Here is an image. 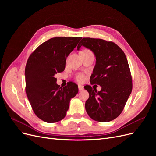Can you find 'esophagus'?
Wrapping results in <instances>:
<instances>
[{"mask_svg": "<svg viewBox=\"0 0 156 156\" xmlns=\"http://www.w3.org/2000/svg\"><path fill=\"white\" fill-rule=\"evenodd\" d=\"M78 88L79 90H82L84 88V87L83 85H80V84H79L78 85Z\"/></svg>", "mask_w": 156, "mask_h": 156, "instance_id": "obj_1", "label": "esophagus"}]
</instances>
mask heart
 <instances>
[{"label": "heart", "instance_id": "heart-1", "mask_svg": "<svg viewBox=\"0 0 156 156\" xmlns=\"http://www.w3.org/2000/svg\"><path fill=\"white\" fill-rule=\"evenodd\" d=\"M75 79L79 82H82L84 80V75L83 73H79L75 75Z\"/></svg>", "mask_w": 156, "mask_h": 156}]
</instances>
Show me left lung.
I'll use <instances>...</instances> for the list:
<instances>
[{"label": "left lung", "instance_id": "obj_1", "mask_svg": "<svg viewBox=\"0 0 156 156\" xmlns=\"http://www.w3.org/2000/svg\"><path fill=\"white\" fill-rule=\"evenodd\" d=\"M90 49L96 56V63L91 75V84L101 87V91L90 85L84 87L89 93L85 103L88 116L100 122L115 119L123 111L132 91V77L125 53L112 41L83 37L81 46Z\"/></svg>", "mask_w": 156, "mask_h": 156}]
</instances>
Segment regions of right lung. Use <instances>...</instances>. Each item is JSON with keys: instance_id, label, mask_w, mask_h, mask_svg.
<instances>
[{"instance_id": "obj_1", "label": "right lung", "mask_w": 156, "mask_h": 156, "mask_svg": "<svg viewBox=\"0 0 156 156\" xmlns=\"http://www.w3.org/2000/svg\"><path fill=\"white\" fill-rule=\"evenodd\" d=\"M81 37H55L32 52L25 67V91L35 115L48 123L62 120L71 98L78 93L77 84L69 82L60 87L55 75L63 72L66 58Z\"/></svg>"}]
</instances>
